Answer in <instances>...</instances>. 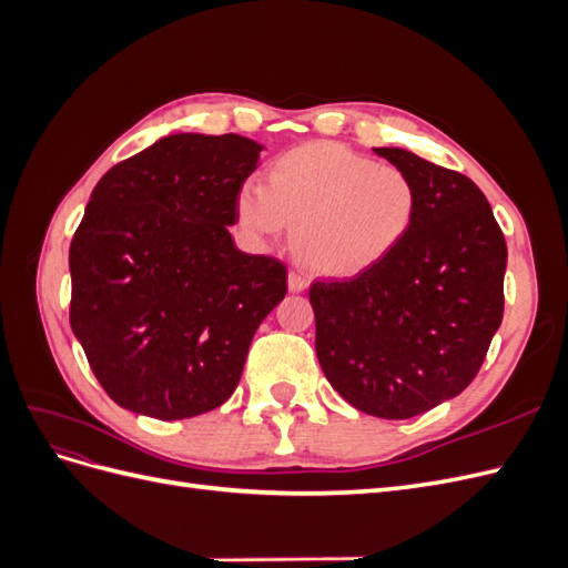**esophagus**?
I'll return each instance as SVG.
<instances>
[{
    "label": "esophagus",
    "mask_w": 568,
    "mask_h": 568,
    "mask_svg": "<svg viewBox=\"0 0 568 568\" xmlns=\"http://www.w3.org/2000/svg\"><path fill=\"white\" fill-rule=\"evenodd\" d=\"M288 288L294 291V294H301V291H305V288H307L305 274L298 272V270H291V272H288Z\"/></svg>",
    "instance_id": "1"
}]
</instances>
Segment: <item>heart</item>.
Wrapping results in <instances>:
<instances>
[{"label": "heart", "instance_id": "heart-1", "mask_svg": "<svg viewBox=\"0 0 568 568\" xmlns=\"http://www.w3.org/2000/svg\"><path fill=\"white\" fill-rule=\"evenodd\" d=\"M419 213V186L393 163L341 144L313 142L280 153L267 186L246 180L236 215L261 239L296 225L303 257L329 277H355L398 248Z\"/></svg>", "mask_w": 568, "mask_h": 568}]
</instances>
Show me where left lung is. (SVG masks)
Listing matches in <instances>:
<instances>
[{
	"label": "left lung",
	"instance_id": "obj_1",
	"mask_svg": "<svg viewBox=\"0 0 568 568\" xmlns=\"http://www.w3.org/2000/svg\"><path fill=\"white\" fill-rule=\"evenodd\" d=\"M419 186V213L386 261L315 282V351L353 407L409 419L450 400L484 365L505 313L507 244L484 192L405 149H374Z\"/></svg>",
	"mask_w": 568,
	"mask_h": 568
}]
</instances>
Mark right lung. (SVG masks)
Masks as SVG:
<instances>
[{"mask_svg":"<svg viewBox=\"0 0 568 568\" xmlns=\"http://www.w3.org/2000/svg\"><path fill=\"white\" fill-rule=\"evenodd\" d=\"M263 146L170 134L99 180L68 253L71 326L120 407L199 417L242 379L253 334L286 296V265L227 227Z\"/></svg>","mask_w":568,"mask_h":568,"instance_id":"obj_1","label":"right lung"}]
</instances>
